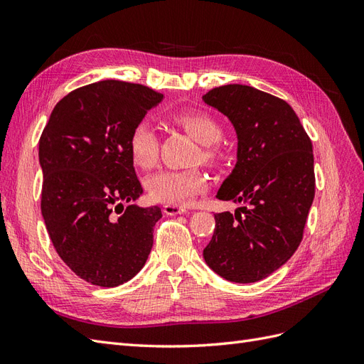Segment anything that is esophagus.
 I'll return each mask as SVG.
<instances>
[{"instance_id":"1","label":"esophagus","mask_w":364,"mask_h":364,"mask_svg":"<svg viewBox=\"0 0 364 364\" xmlns=\"http://www.w3.org/2000/svg\"><path fill=\"white\" fill-rule=\"evenodd\" d=\"M162 211L165 215H178V214L186 213V208L179 206V205H165Z\"/></svg>"}]
</instances>
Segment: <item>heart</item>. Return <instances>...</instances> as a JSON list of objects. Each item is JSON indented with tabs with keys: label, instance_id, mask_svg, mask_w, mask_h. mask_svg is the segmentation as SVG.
Returning a JSON list of instances; mask_svg holds the SVG:
<instances>
[{
	"label": "heart",
	"instance_id": "b5f03b06",
	"mask_svg": "<svg viewBox=\"0 0 364 364\" xmlns=\"http://www.w3.org/2000/svg\"><path fill=\"white\" fill-rule=\"evenodd\" d=\"M181 124L202 146L205 159L215 156V147L222 139V127L205 112H181L174 115ZM129 153L135 165L151 168L159 156V139L149 121H139L129 136ZM153 200L168 205H188L197 196L208 190V179L197 170H164L153 174L147 182Z\"/></svg>",
	"mask_w": 364,
	"mask_h": 364
}]
</instances>
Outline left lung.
Returning a JSON list of instances; mask_svg holds the SVG:
<instances>
[{
    "label": "left lung",
    "instance_id": "8db88e82",
    "mask_svg": "<svg viewBox=\"0 0 364 364\" xmlns=\"http://www.w3.org/2000/svg\"><path fill=\"white\" fill-rule=\"evenodd\" d=\"M202 98L229 118L238 139L237 164L217 197L246 205L235 215L214 214L203 258L230 282H257L302 241L316 185L311 139L287 102L252 86H218Z\"/></svg>",
    "mask_w": 364,
    "mask_h": 364
}]
</instances>
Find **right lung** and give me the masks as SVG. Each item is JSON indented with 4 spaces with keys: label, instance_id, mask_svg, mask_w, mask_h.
<instances>
[{
    "label": "right lung",
    "instance_id": "add662e5",
    "mask_svg": "<svg viewBox=\"0 0 364 364\" xmlns=\"http://www.w3.org/2000/svg\"><path fill=\"white\" fill-rule=\"evenodd\" d=\"M164 95L138 83L103 80L54 106L39 139L41 211L62 261L82 279L117 287L144 267L161 208L142 194L129 153L132 129Z\"/></svg>",
    "mask_w": 364,
    "mask_h": 364
}]
</instances>
